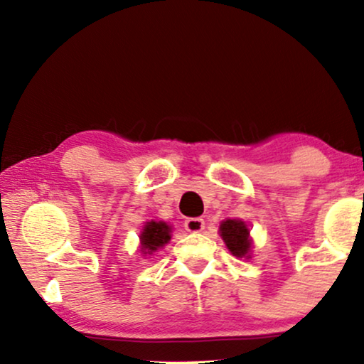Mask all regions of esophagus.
I'll return each mask as SVG.
<instances>
[{"label":"esophagus","instance_id":"34e87169","mask_svg":"<svg viewBox=\"0 0 364 364\" xmlns=\"http://www.w3.org/2000/svg\"><path fill=\"white\" fill-rule=\"evenodd\" d=\"M183 227H186L187 232L197 233V232H202L203 228H205V222H203V218L191 217V218H187L186 223H183Z\"/></svg>","mask_w":364,"mask_h":364}]
</instances>
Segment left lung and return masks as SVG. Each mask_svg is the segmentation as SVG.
<instances>
[{
    "instance_id": "1",
    "label": "left lung",
    "mask_w": 364,
    "mask_h": 364,
    "mask_svg": "<svg viewBox=\"0 0 364 364\" xmlns=\"http://www.w3.org/2000/svg\"><path fill=\"white\" fill-rule=\"evenodd\" d=\"M220 235L233 255L240 258L248 257L250 238H248V228L242 220H230L228 218L220 225Z\"/></svg>"
}]
</instances>
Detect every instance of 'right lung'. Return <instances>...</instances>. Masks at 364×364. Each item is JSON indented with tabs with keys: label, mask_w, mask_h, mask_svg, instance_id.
<instances>
[{
	"label": "right lung",
	"mask_w": 364,
	"mask_h": 364,
	"mask_svg": "<svg viewBox=\"0 0 364 364\" xmlns=\"http://www.w3.org/2000/svg\"><path fill=\"white\" fill-rule=\"evenodd\" d=\"M171 240V227L164 222H147L141 233L144 253H152Z\"/></svg>",
	"instance_id": "obj_1"
}]
</instances>
